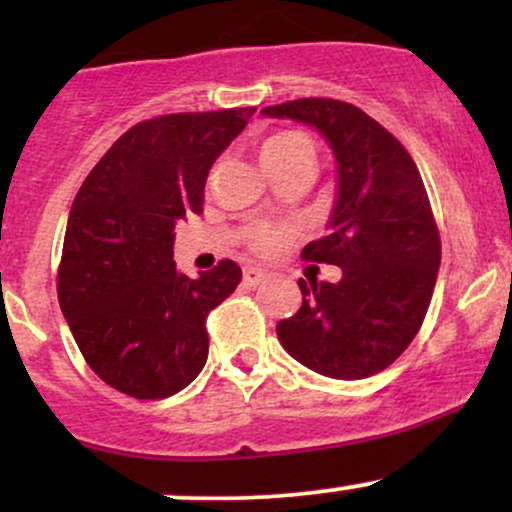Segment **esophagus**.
Returning <instances> with one entry per match:
<instances>
[{
  "label": "esophagus",
  "mask_w": 512,
  "mask_h": 512,
  "mask_svg": "<svg viewBox=\"0 0 512 512\" xmlns=\"http://www.w3.org/2000/svg\"><path fill=\"white\" fill-rule=\"evenodd\" d=\"M243 279H245V284L257 286V284H262L264 279H267V272H264V269H260V267H245L243 269Z\"/></svg>",
  "instance_id": "esophagus-1"
}]
</instances>
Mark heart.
Masks as SVG:
<instances>
[{
    "label": "heart",
    "mask_w": 512,
    "mask_h": 512,
    "mask_svg": "<svg viewBox=\"0 0 512 512\" xmlns=\"http://www.w3.org/2000/svg\"><path fill=\"white\" fill-rule=\"evenodd\" d=\"M301 149H310L308 139H305L303 134L276 132L269 139H264V144L260 149V161H262V166H272V163L284 161V158L293 156L296 151H301ZM279 240H281V231H276V228L257 226L255 231H252V245H255L257 250H272Z\"/></svg>",
    "instance_id": "1"
}]
</instances>
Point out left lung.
Returning a JSON list of instances; mask_svg holds the SVG:
<instances>
[{"label": "left lung", "mask_w": 512, "mask_h": 512, "mask_svg": "<svg viewBox=\"0 0 512 512\" xmlns=\"http://www.w3.org/2000/svg\"><path fill=\"white\" fill-rule=\"evenodd\" d=\"M262 115L317 129L337 163L327 236L303 248L342 279L298 281L303 305L276 325L281 346L315 373L361 380L395 363L424 322L440 238L419 168L383 125L351 103L303 98Z\"/></svg>", "instance_id": "1"}]
</instances>
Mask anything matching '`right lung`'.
Instances as JSON below:
<instances>
[{"mask_svg": "<svg viewBox=\"0 0 512 512\" xmlns=\"http://www.w3.org/2000/svg\"><path fill=\"white\" fill-rule=\"evenodd\" d=\"M255 108L180 113L127 129L76 192L57 298L93 373L134 399H163L202 373L204 320L240 284L223 260L190 279L175 267V223L199 214L214 161Z\"/></svg>", "mask_w": 512, "mask_h": 512, "instance_id": "right-lung-1", "label": "right lung"}]
</instances>
